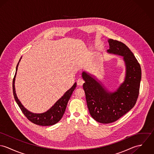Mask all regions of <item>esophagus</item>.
<instances>
[{
	"instance_id": "obj_1",
	"label": "esophagus",
	"mask_w": 154,
	"mask_h": 154,
	"mask_svg": "<svg viewBox=\"0 0 154 154\" xmlns=\"http://www.w3.org/2000/svg\"><path fill=\"white\" fill-rule=\"evenodd\" d=\"M84 82H85L84 81L82 78H79L77 81V84L78 85H79V86H82Z\"/></svg>"
}]
</instances>
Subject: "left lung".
<instances>
[{
	"mask_svg": "<svg viewBox=\"0 0 154 154\" xmlns=\"http://www.w3.org/2000/svg\"><path fill=\"white\" fill-rule=\"evenodd\" d=\"M111 53L123 56L126 66L125 82L114 92H109L91 76L84 72L83 88L88 110L97 122L107 124L116 122L134 106L139 93L141 80L140 64L131 50L124 43L109 39Z\"/></svg>",
	"mask_w": 154,
	"mask_h": 154,
	"instance_id": "left-lung-1",
	"label": "left lung"
}]
</instances>
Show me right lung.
<instances>
[{
    "label": "right lung",
    "mask_w": 154,
    "mask_h": 154,
    "mask_svg": "<svg viewBox=\"0 0 154 154\" xmlns=\"http://www.w3.org/2000/svg\"><path fill=\"white\" fill-rule=\"evenodd\" d=\"M18 63L17 67H16V72L13 79V83H12V88H13V94L14 96V98L18 104V106L20 107V109L22 111L23 114L32 123L39 125V126H51L60 120L62 118L63 115L65 113L66 110L67 104L68 101L69 100L73 91L76 87V84L75 83L72 87L66 91V93L63 95V96L60 98L56 103L50 109L44 113L42 114H34L29 111L26 110L24 107L22 106L21 102L18 99L16 93H15V78L17 73V71L18 69Z\"/></svg>",
    "instance_id": "obj_1"
}]
</instances>
